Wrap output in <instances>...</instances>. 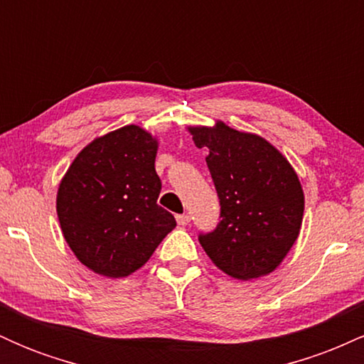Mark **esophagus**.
Returning a JSON list of instances; mask_svg holds the SVG:
<instances>
[{"label":"esophagus","mask_w":364,"mask_h":364,"mask_svg":"<svg viewBox=\"0 0 364 364\" xmlns=\"http://www.w3.org/2000/svg\"><path fill=\"white\" fill-rule=\"evenodd\" d=\"M176 220H178L179 225H188V224H190V215L179 214V215H176Z\"/></svg>","instance_id":"34e87169"}]
</instances>
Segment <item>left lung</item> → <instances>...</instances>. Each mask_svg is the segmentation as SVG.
I'll list each match as a JSON object with an SVG mask.
<instances>
[{
	"label": "left lung",
	"mask_w": 364,
	"mask_h": 364,
	"mask_svg": "<svg viewBox=\"0 0 364 364\" xmlns=\"http://www.w3.org/2000/svg\"><path fill=\"white\" fill-rule=\"evenodd\" d=\"M207 166L220 203L214 231L198 241L210 260L236 279L270 274L301 229L304 195L287 159L262 136L228 124L188 128Z\"/></svg>",
	"instance_id": "1"
}]
</instances>
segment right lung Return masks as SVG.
Returning a JSON list of instances; mask_svg holds the SVG:
<instances>
[{"label":"right lung","instance_id":"obj_1","mask_svg":"<svg viewBox=\"0 0 364 364\" xmlns=\"http://www.w3.org/2000/svg\"><path fill=\"white\" fill-rule=\"evenodd\" d=\"M157 141L135 124L95 139L58 190L63 236L95 274L127 277L152 257L176 219L157 203Z\"/></svg>","mask_w":364,"mask_h":364}]
</instances>
